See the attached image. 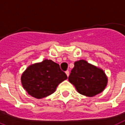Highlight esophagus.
<instances>
[{
  "mask_svg": "<svg viewBox=\"0 0 125 125\" xmlns=\"http://www.w3.org/2000/svg\"><path fill=\"white\" fill-rule=\"evenodd\" d=\"M65 73L67 76H69V71H65Z\"/></svg>",
  "mask_w": 125,
  "mask_h": 125,
  "instance_id": "1",
  "label": "esophagus"
}]
</instances>
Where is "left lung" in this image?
I'll use <instances>...</instances> for the list:
<instances>
[{"label": "left lung", "mask_w": 125, "mask_h": 125, "mask_svg": "<svg viewBox=\"0 0 125 125\" xmlns=\"http://www.w3.org/2000/svg\"><path fill=\"white\" fill-rule=\"evenodd\" d=\"M69 81L80 94L92 97L103 92L107 85L108 79L101 69L80 60L74 62Z\"/></svg>", "instance_id": "obj_1"}]
</instances>
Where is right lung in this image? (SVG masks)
<instances>
[{"instance_id": "1", "label": "right lung", "mask_w": 125, "mask_h": 125, "mask_svg": "<svg viewBox=\"0 0 125 125\" xmlns=\"http://www.w3.org/2000/svg\"><path fill=\"white\" fill-rule=\"evenodd\" d=\"M67 78L60 65L51 60L32 64L21 76L24 89L37 99L45 98L55 92L57 86Z\"/></svg>"}]
</instances>
